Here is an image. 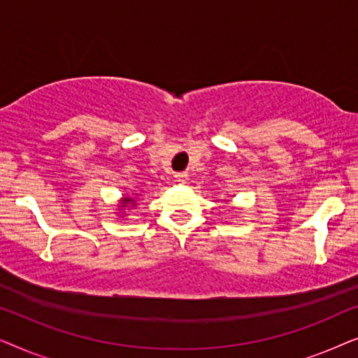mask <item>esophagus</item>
<instances>
[{"instance_id": "esophagus-1", "label": "esophagus", "mask_w": 358, "mask_h": 358, "mask_svg": "<svg viewBox=\"0 0 358 358\" xmlns=\"http://www.w3.org/2000/svg\"><path fill=\"white\" fill-rule=\"evenodd\" d=\"M174 178H176V180H178V182H180V184H184L185 180H187V173H176L174 174Z\"/></svg>"}]
</instances>
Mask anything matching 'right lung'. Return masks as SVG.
Here are the masks:
<instances>
[{
    "label": "right lung",
    "mask_w": 358,
    "mask_h": 358,
    "mask_svg": "<svg viewBox=\"0 0 358 358\" xmlns=\"http://www.w3.org/2000/svg\"><path fill=\"white\" fill-rule=\"evenodd\" d=\"M134 203V200H131V199H125V203L124 205H122V207H129V205H127V203Z\"/></svg>",
    "instance_id": "1"
}]
</instances>
